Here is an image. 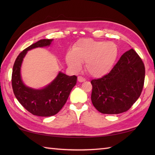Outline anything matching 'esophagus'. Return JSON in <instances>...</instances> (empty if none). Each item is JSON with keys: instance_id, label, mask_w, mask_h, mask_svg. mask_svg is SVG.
<instances>
[{"instance_id": "esophagus-1", "label": "esophagus", "mask_w": 155, "mask_h": 155, "mask_svg": "<svg viewBox=\"0 0 155 155\" xmlns=\"http://www.w3.org/2000/svg\"><path fill=\"white\" fill-rule=\"evenodd\" d=\"M86 81V79L84 77H82V76H78V81L80 82V83H82V82H84Z\"/></svg>"}]
</instances>
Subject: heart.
I'll return each mask as SVG.
<instances>
[{
  "mask_svg": "<svg viewBox=\"0 0 155 155\" xmlns=\"http://www.w3.org/2000/svg\"><path fill=\"white\" fill-rule=\"evenodd\" d=\"M117 54V47L113 42L83 38L77 41L67 54L66 62L75 71L80 70L81 62H85V70L88 74L101 77L110 71Z\"/></svg>",
  "mask_w": 155,
  "mask_h": 155,
  "instance_id": "obj_1",
  "label": "heart"
}]
</instances>
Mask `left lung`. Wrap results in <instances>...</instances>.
I'll use <instances>...</instances> for the list:
<instances>
[{"label": "left lung", "instance_id": "8db88e82", "mask_svg": "<svg viewBox=\"0 0 155 155\" xmlns=\"http://www.w3.org/2000/svg\"><path fill=\"white\" fill-rule=\"evenodd\" d=\"M145 68L133 48L125 52L109 73L91 81V101L100 113L115 114L127 111L143 91Z\"/></svg>", "mask_w": 155, "mask_h": 155}]
</instances>
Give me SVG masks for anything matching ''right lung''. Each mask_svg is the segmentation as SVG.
Instances as JSON below:
<instances>
[{"label": "right lung", "instance_id": "right-lung-1", "mask_svg": "<svg viewBox=\"0 0 155 155\" xmlns=\"http://www.w3.org/2000/svg\"><path fill=\"white\" fill-rule=\"evenodd\" d=\"M52 39H42L22 51L15 60L12 73L13 93L22 106L29 113L39 117H51L57 114L67 102L77 77L60 72L55 79L42 89L25 86L21 76V67L28 51L51 45Z\"/></svg>", "mask_w": 155, "mask_h": 155}]
</instances>
